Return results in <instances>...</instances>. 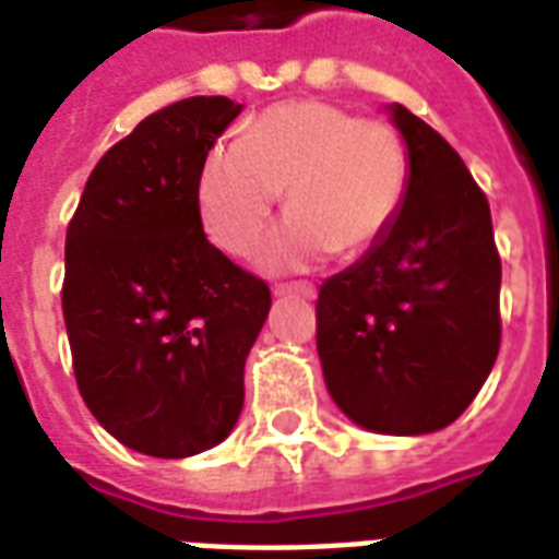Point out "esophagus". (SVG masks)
Returning <instances> with one entry per match:
<instances>
[{
	"label": "esophagus",
	"mask_w": 559,
	"mask_h": 559,
	"mask_svg": "<svg viewBox=\"0 0 559 559\" xmlns=\"http://www.w3.org/2000/svg\"><path fill=\"white\" fill-rule=\"evenodd\" d=\"M275 296H299V299H314L317 287L314 284H278Z\"/></svg>",
	"instance_id": "esophagus-1"
}]
</instances>
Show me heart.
<instances>
[{"label":"heart","mask_w":559,"mask_h":559,"mask_svg":"<svg viewBox=\"0 0 559 559\" xmlns=\"http://www.w3.org/2000/svg\"><path fill=\"white\" fill-rule=\"evenodd\" d=\"M411 185V158L395 128L362 122L326 102L275 104L239 140L209 148L197 176L203 230L227 254L260 239L284 188L290 215L257 251L266 272H299L359 257L395 227Z\"/></svg>","instance_id":"obj_1"}]
</instances>
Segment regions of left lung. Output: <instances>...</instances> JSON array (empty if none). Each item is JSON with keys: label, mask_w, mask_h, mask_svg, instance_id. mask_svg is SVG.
I'll return each instance as SVG.
<instances>
[{"label": "left lung", "mask_w": 559, "mask_h": 559, "mask_svg": "<svg viewBox=\"0 0 559 559\" xmlns=\"http://www.w3.org/2000/svg\"><path fill=\"white\" fill-rule=\"evenodd\" d=\"M411 158L395 227L317 299V353L338 411L395 437L467 411L500 350V257L488 200L431 126L386 104Z\"/></svg>", "instance_id": "obj_1"}]
</instances>
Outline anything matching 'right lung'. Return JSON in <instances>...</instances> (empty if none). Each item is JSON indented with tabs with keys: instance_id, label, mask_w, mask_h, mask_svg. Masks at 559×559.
Segmentation results:
<instances>
[{
	"instance_id": "right-lung-1",
	"label": "right lung",
	"mask_w": 559,
	"mask_h": 559,
	"mask_svg": "<svg viewBox=\"0 0 559 559\" xmlns=\"http://www.w3.org/2000/svg\"><path fill=\"white\" fill-rule=\"evenodd\" d=\"M239 114L197 95L146 116L95 164L68 224L62 314L80 395L143 455L191 457L236 428L272 308L197 209L203 158Z\"/></svg>"
}]
</instances>
